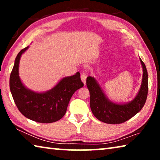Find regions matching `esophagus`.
<instances>
[{"label":"esophagus","mask_w":160,"mask_h":160,"mask_svg":"<svg viewBox=\"0 0 160 160\" xmlns=\"http://www.w3.org/2000/svg\"><path fill=\"white\" fill-rule=\"evenodd\" d=\"M80 78H81V80H82V82L84 83V85H85L86 78H87V75L85 72H82L80 75Z\"/></svg>","instance_id":"esophagus-1"}]
</instances>
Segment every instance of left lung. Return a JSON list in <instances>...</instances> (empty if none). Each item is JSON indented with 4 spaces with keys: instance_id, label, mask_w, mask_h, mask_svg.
<instances>
[{
    "instance_id": "1",
    "label": "left lung",
    "mask_w": 160,
    "mask_h": 160,
    "mask_svg": "<svg viewBox=\"0 0 160 160\" xmlns=\"http://www.w3.org/2000/svg\"><path fill=\"white\" fill-rule=\"evenodd\" d=\"M140 61L143 69L142 85L135 99L127 104H117L110 102L95 79L91 76L87 78L86 84L90 96V108L98 120L110 124L122 123L131 118L144 107L148 93V75L145 63L140 58Z\"/></svg>"
}]
</instances>
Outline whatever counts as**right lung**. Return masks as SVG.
I'll use <instances>...</instances> for the list:
<instances>
[{"label": "right lung", "mask_w": 160, "mask_h": 160, "mask_svg": "<svg viewBox=\"0 0 160 160\" xmlns=\"http://www.w3.org/2000/svg\"><path fill=\"white\" fill-rule=\"evenodd\" d=\"M28 47L22 49L15 58L10 76V89L16 106L21 113L30 120L42 123L56 122L63 117L72 94L84 86L78 72L64 78L51 90L37 93L27 89L19 77V63L21 55Z\"/></svg>", "instance_id": "add662e5"}]
</instances>
